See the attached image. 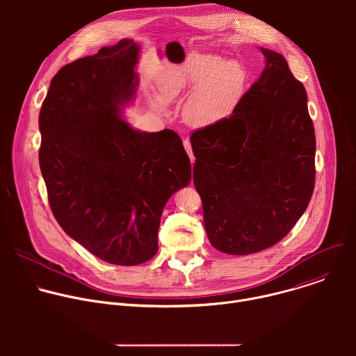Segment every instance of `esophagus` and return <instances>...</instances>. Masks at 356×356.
Returning <instances> with one entry per match:
<instances>
[{
	"instance_id": "esophagus-1",
	"label": "esophagus",
	"mask_w": 356,
	"mask_h": 356,
	"mask_svg": "<svg viewBox=\"0 0 356 356\" xmlns=\"http://www.w3.org/2000/svg\"><path fill=\"white\" fill-rule=\"evenodd\" d=\"M183 145H184L186 152L188 154V158H190L191 163H194V155H193V150H191V143H190V140H188V139H183Z\"/></svg>"
}]
</instances>
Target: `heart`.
<instances>
[{
	"label": "heart",
	"mask_w": 356,
	"mask_h": 356,
	"mask_svg": "<svg viewBox=\"0 0 356 356\" xmlns=\"http://www.w3.org/2000/svg\"><path fill=\"white\" fill-rule=\"evenodd\" d=\"M248 79L246 67L238 60L193 54L161 74L159 99H154V106L165 111V103L191 92L183 108L186 121L194 127L211 125L232 114L239 106Z\"/></svg>",
	"instance_id": "b5f03b06"
}]
</instances>
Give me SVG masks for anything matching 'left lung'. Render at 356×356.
Segmentation results:
<instances>
[{
    "mask_svg": "<svg viewBox=\"0 0 356 356\" xmlns=\"http://www.w3.org/2000/svg\"><path fill=\"white\" fill-rule=\"evenodd\" d=\"M261 50L266 66L239 106L190 136L206 232L228 255H249L283 239L306 211L316 183L306 88L280 54Z\"/></svg>",
    "mask_w": 356,
    "mask_h": 356,
    "instance_id": "left-lung-1",
    "label": "left lung"
}]
</instances>
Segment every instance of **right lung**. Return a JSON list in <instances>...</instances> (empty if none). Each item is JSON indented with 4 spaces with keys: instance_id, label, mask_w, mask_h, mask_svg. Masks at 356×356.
Masks as SVG:
<instances>
[{
    "instance_id": "1",
    "label": "right lung",
    "mask_w": 356,
    "mask_h": 356,
    "mask_svg": "<svg viewBox=\"0 0 356 356\" xmlns=\"http://www.w3.org/2000/svg\"><path fill=\"white\" fill-rule=\"evenodd\" d=\"M139 52L122 39L63 66L39 113V165L56 221L92 255L120 266L156 255L166 202L191 180L175 131L142 132L122 120L139 81Z\"/></svg>"
}]
</instances>
